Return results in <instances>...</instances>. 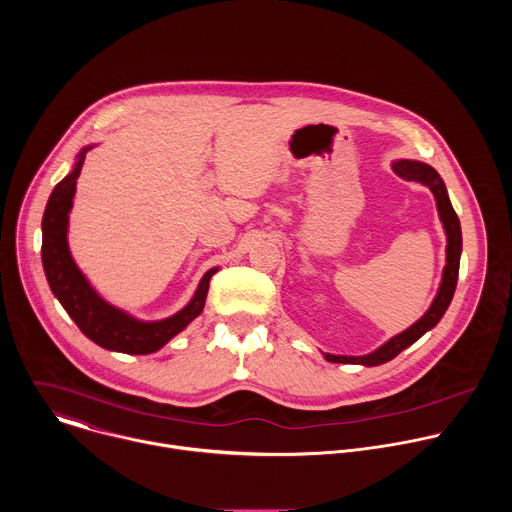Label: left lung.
Masks as SVG:
<instances>
[{"label":"left lung","instance_id":"8db88e82","mask_svg":"<svg viewBox=\"0 0 512 512\" xmlns=\"http://www.w3.org/2000/svg\"><path fill=\"white\" fill-rule=\"evenodd\" d=\"M393 170H395L397 176H401L405 180H411V182H419V184L427 186L433 192L437 212H440V221H442L446 237H448L446 267H444L442 283H440V289H437V296L433 298L429 310L413 326H409L405 332L393 336L383 346H379L375 352L364 354V356H336V354L324 352V358L330 360V362L362 364V367H379V364L393 360L401 350L411 346L415 340H419L427 330H431L437 322L442 320V316L446 314V310H448V306L454 298L456 283H458V271H460V255H462V229H460V218H458V214H456V210L450 202L446 184L440 178V174H437L431 166H427L423 162L399 160V162L393 164Z\"/></svg>","mask_w":512,"mask_h":512}]
</instances>
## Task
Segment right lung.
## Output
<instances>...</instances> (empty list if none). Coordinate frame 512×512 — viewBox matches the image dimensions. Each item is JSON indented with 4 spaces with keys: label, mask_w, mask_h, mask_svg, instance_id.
I'll use <instances>...</instances> for the list:
<instances>
[{
    "label": "right lung",
    "mask_w": 512,
    "mask_h": 512,
    "mask_svg": "<svg viewBox=\"0 0 512 512\" xmlns=\"http://www.w3.org/2000/svg\"><path fill=\"white\" fill-rule=\"evenodd\" d=\"M93 150L87 145L68 176H64L52 190L44 216H42V265L54 298L62 304L66 314L75 320L81 332L101 348L125 354H152L182 332L204 310L210 277L216 267L206 271L200 279L194 298L178 314L158 320L143 322L127 312L105 302L83 271L77 267L68 251V212L77 192V178L81 174L85 154Z\"/></svg>",
    "instance_id": "right-lung-1"
}]
</instances>
